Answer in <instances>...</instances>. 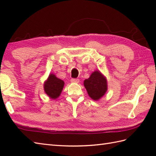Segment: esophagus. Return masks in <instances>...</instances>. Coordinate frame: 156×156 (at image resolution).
Returning a JSON list of instances; mask_svg holds the SVG:
<instances>
[{
  "mask_svg": "<svg viewBox=\"0 0 156 156\" xmlns=\"http://www.w3.org/2000/svg\"><path fill=\"white\" fill-rule=\"evenodd\" d=\"M79 79H76V78H72L71 79V82L72 83H78L79 82Z\"/></svg>",
  "mask_w": 156,
  "mask_h": 156,
  "instance_id": "obj_1",
  "label": "esophagus"
}]
</instances>
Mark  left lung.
<instances>
[{"label": "left lung", "instance_id": "left-lung-1", "mask_svg": "<svg viewBox=\"0 0 156 156\" xmlns=\"http://www.w3.org/2000/svg\"><path fill=\"white\" fill-rule=\"evenodd\" d=\"M84 86L89 97L94 101L101 99L108 90L107 78L99 70H95L84 80Z\"/></svg>", "mask_w": 156, "mask_h": 156}]
</instances>
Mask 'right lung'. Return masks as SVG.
<instances>
[{"label": "right lung", "mask_w": 156, "mask_h": 156, "mask_svg": "<svg viewBox=\"0 0 156 156\" xmlns=\"http://www.w3.org/2000/svg\"><path fill=\"white\" fill-rule=\"evenodd\" d=\"M64 84V82L56 77L55 74H50L44 82V88L45 94L54 100L58 98L62 93Z\"/></svg>", "instance_id": "obj_1"}]
</instances>
